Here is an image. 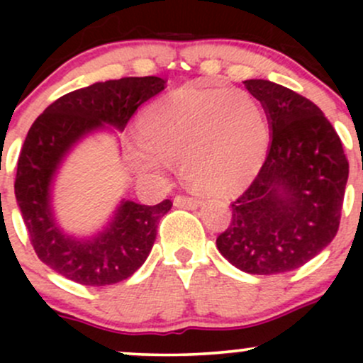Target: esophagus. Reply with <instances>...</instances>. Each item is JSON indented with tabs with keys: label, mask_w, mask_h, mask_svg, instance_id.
<instances>
[{
	"label": "esophagus",
	"mask_w": 363,
	"mask_h": 363,
	"mask_svg": "<svg viewBox=\"0 0 363 363\" xmlns=\"http://www.w3.org/2000/svg\"><path fill=\"white\" fill-rule=\"evenodd\" d=\"M174 205L177 208H196L201 205V199L194 198V196H186V194H179L174 198Z\"/></svg>",
	"instance_id": "obj_1"
}]
</instances>
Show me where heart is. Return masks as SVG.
<instances>
[{
	"label": "heart",
	"mask_w": 363,
	"mask_h": 363,
	"mask_svg": "<svg viewBox=\"0 0 363 363\" xmlns=\"http://www.w3.org/2000/svg\"><path fill=\"white\" fill-rule=\"evenodd\" d=\"M143 145L131 150L141 176L157 177L181 160L186 179L228 193L249 182L268 148L259 102L242 89L184 86L150 106L140 119Z\"/></svg>",
	"instance_id": "obj_1"
}]
</instances>
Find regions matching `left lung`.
I'll return each instance as SVG.
<instances>
[{
	"label": "left lung",
	"mask_w": 363,
	"mask_h": 363,
	"mask_svg": "<svg viewBox=\"0 0 363 363\" xmlns=\"http://www.w3.org/2000/svg\"><path fill=\"white\" fill-rule=\"evenodd\" d=\"M244 85L264 107L272 143L251 186L232 201L230 225L216 247L245 273L294 272L338 232L348 160L314 102L268 80Z\"/></svg>",
	"instance_id": "obj_1"
}]
</instances>
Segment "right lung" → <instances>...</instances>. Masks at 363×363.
<instances>
[{"mask_svg": "<svg viewBox=\"0 0 363 363\" xmlns=\"http://www.w3.org/2000/svg\"><path fill=\"white\" fill-rule=\"evenodd\" d=\"M158 77H124L94 83L54 101L28 129L18 157L15 196L28 239L39 259L74 283L90 286L126 280L143 264L157 225L172 206L124 201L109 227L90 240H74L54 223L49 184L69 148L104 123L124 129L141 104L165 89Z\"/></svg>", "mask_w": 363, "mask_h": 363, "instance_id": "add662e5", "label": "right lung"}]
</instances>
